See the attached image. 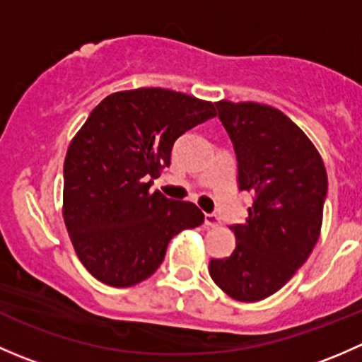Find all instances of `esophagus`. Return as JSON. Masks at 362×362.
I'll return each instance as SVG.
<instances>
[{"instance_id": "esophagus-1", "label": "esophagus", "mask_w": 362, "mask_h": 362, "mask_svg": "<svg viewBox=\"0 0 362 362\" xmlns=\"http://www.w3.org/2000/svg\"><path fill=\"white\" fill-rule=\"evenodd\" d=\"M204 226L206 228H218L221 226V218L215 214H206L204 215Z\"/></svg>"}]
</instances>
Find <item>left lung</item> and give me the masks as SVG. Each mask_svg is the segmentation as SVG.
Returning <instances> with one entry per match:
<instances>
[{
	"mask_svg": "<svg viewBox=\"0 0 362 362\" xmlns=\"http://www.w3.org/2000/svg\"><path fill=\"white\" fill-rule=\"evenodd\" d=\"M217 112L238 160V187L254 196L249 215L231 226L236 247L211 259L210 276L236 301L282 289L312 254L322 226L327 173L315 145L268 105L218 101Z\"/></svg>",
	"mask_w": 362,
	"mask_h": 362,
	"instance_id": "1",
	"label": "left lung"
}]
</instances>
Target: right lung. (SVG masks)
<instances>
[{"instance_id": "right-lung-1", "label": "right lung", "mask_w": 362, "mask_h": 362, "mask_svg": "<svg viewBox=\"0 0 362 362\" xmlns=\"http://www.w3.org/2000/svg\"><path fill=\"white\" fill-rule=\"evenodd\" d=\"M215 117L210 101L160 87L105 98L69 144L63 217L80 262L100 282L131 287L163 262L168 243L203 224L194 203L151 192L175 140Z\"/></svg>"}]
</instances>
